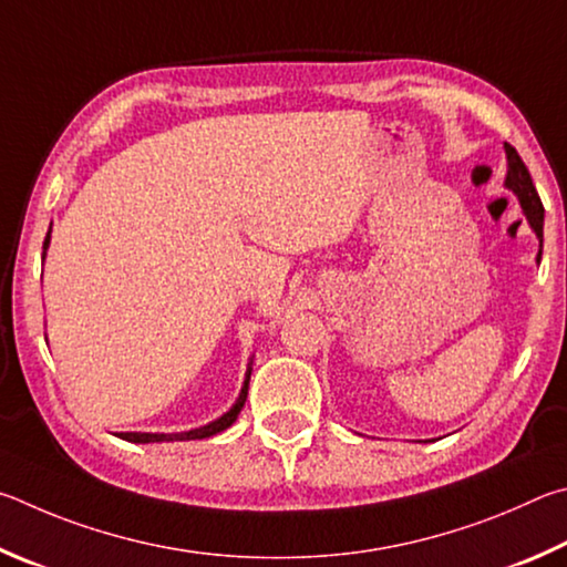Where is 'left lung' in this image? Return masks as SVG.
<instances>
[{"mask_svg": "<svg viewBox=\"0 0 567 567\" xmlns=\"http://www.w3.org/2000/svg\"><path fill=\"white\" fill-rule=\"evenodd\" d=\"M505 156H508V174H505V186L511 188V192L518 196V202L523 206V214L528 218L530 228L535 231V236L540 238V248H543V216H545V208L538 192H535L533 186V178L528 166L523 164V158L518 156V152L511 144H505ZM543 254V251H540ZM540 254H538V261H540Z\"/></svg>", "mask_w": 567, "mask_h": 567, "instance_id": "obj_1", "label": "left lung"}]
</instances>
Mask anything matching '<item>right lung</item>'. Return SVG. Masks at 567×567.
Returning <instances> with one entry per match:
<instances>
[{"mask_svg": "<svg viewBox=\"0 0 567 567\" xmlns=\"http://www.w3.org/2000/svg\"><path fill=\"white\" fill-rule=\"evenodd\" d=\"M49 231H52V228H49ZM47 246H49V234L44 238V251H47ZM248 381H251V365H248V371H246V381H244L241 393H238V401L221 415V419L206 423V425H202V429L184 431V433H118V439L128 441V443H162V441H196V439H208V435L221 433L238 419V413H241L244 403H246V393H248Z\"/></svg>", "mask_w": 567, "mask_h": 567, "instance_id": "right-lung-1", "label": "right lung"}]
</instances>
